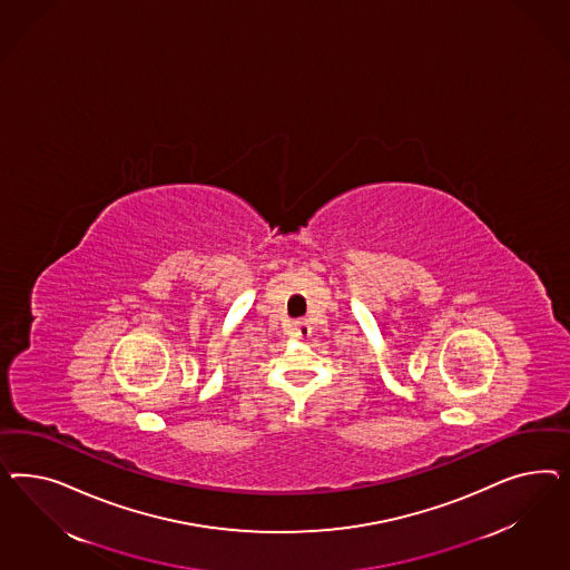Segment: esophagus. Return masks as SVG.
Segmentation results:
<instances>
[{
	"label": "esophagus",
	"instance_id": "34e87169",
	"mask_svg": "<svg viewBox=\"0 0 570 570\" xmlns=\"http://www.w3.org/2000/svg\"><path fill=\"white\" fill-rule=\"evenodd\" d=\"M294 330H296V336L301 338V336H307L309 326H307V322H294Z\"/></svg>",
	"mask_w": 570,
	"mask_h": 570
}]
</instances>
